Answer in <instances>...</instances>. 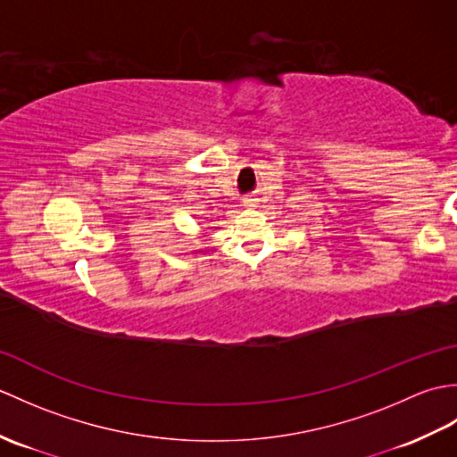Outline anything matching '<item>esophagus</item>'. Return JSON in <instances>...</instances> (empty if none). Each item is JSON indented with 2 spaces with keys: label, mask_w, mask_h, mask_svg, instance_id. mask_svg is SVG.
<instances>
[{
  "label": "esophagus",
  "mask_w": 457,
  "mask_h": 457,
  "mask_svg": "<svg viewBox=\"0 0 457 457\" xmlns=\"http://www.w3.org/2000/svg\"><path fill=\"white\" fill-rule=\"evenodd\" d=\"M257 198L255 196H247L245 200H244V206H247V208H257Z\"/></svg>",
  "instance_id": "obj_1"
}]
</instances>
